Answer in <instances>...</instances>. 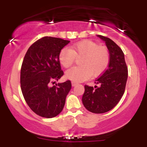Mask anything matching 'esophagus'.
<instances>
[{"label": "esophagus", "mask_w": 147, "mask_h": 147, "mask_svg": "<svg viewBox=\"0 0 147 147\" xmlns=\"http://www.w3.org/2000/svg\"><path fill=\"white\" fill-rule=\"evenodd\" d=\"M77 84L76 83V82H72V86H77Z\"/></svg>", "instance_id": "obj_1"}]
</instances>
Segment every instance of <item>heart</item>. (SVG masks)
Listing matches in <instances>:
<instances>
[{
    "instance_id": "1",
    "label": "heart",
    "mask_w": 147,
    "mask_h": 147,
    "mask_svg": "<svg viewBox=\"0 0 147 147\" xmlns=\"http://www.w3.org/2000/svg\"><path fill=\"white\" fill-rule=\"evenodd\" d=\"M75 58H82L79 61L81 66L73 67L65 73V77L74 82H83L91 75L97 77L101 75L109 63L107 50L89 40L79 41L69 49H63L59 55L61 65L64 68L71 66Z\"/></svg>"
}]
</instances>
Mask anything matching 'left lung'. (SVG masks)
<instances>
[{
  "label": "left lung",
  "instance_id": "obj_1",
  "mask_svg": "<svg viewBox=\"0 0 147 147\" xmlns=\"http://www.w3.org/2000/svg\"><path fill=\"white\" fill-rule=\"evenodd\" d=\"M105 43L109 52V67L95 80V87L85 86L82 102L93 113L108 112L117 104L125 90L128 69L122 50L113 41L97 35Z\"/></svg>",
  "mask_w": 147,
  "mask_h": 147
}]
</instances>
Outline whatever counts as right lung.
Wrapping results in <instances>:
<instances>
[{
	"label": "right lung",
	"instance_id": "obj_1",
	"mask_svg": "<svg viewBox=\"0 0 147 147\" xmlns=\"http://www.w3.org/2000/svg\"><path fill=\"white\" fill-rule=\"evenodd\" d=\"M70 41L45 36L34 43L25 54L21 69L22 93L28 105L38 115L56 117L63 110L65 98L71 89L70 80L50 86L63 72L59 55Z\"/></svg>",
	"mask_w": 147,
	"mask_h": 147
}]
</instances>
